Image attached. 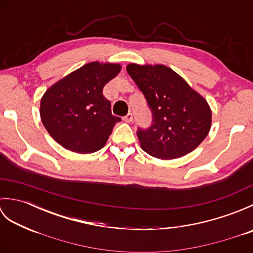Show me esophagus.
Returning <instances> with one entry per match:
<instances>
[{
	"label": "esophagus",
	"instance_id": "34e87169",
	"mask_svg": "<svg viewBox=\"0 0 253 253\" xmlns=\"http://www.w3.org/2000/svg\"><path fill=\"white\" fill-rule=\"evenodd\" d=\"M132 114L131 113H128V114L126 116H124V121L127 122V123H131L132 122Z\"/></svg>",
	"mask_w": 253,
	"mask_h": 253
}]
</instances>
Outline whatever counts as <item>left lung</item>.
<instances>
[{
	"label": "left lung",
	"mask_w": 253,
	"mask_h": 253,
	"mask_svg": "<svg viewBox=\"0 0 253 253\" xmlns=\"http://www.w3.org/2000/svg\"><path fill=\"white\" fill-rule=\"evenodd\" d=\"M126 69L152 112V125L138 128L141 148L162 160L193 151L211 128L212 112L207 100L164 65L129 64Z\"/></svg>",
	"instance_id": "1"
}]
</instances>
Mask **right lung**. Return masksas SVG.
<instances>
[{
  "label": "right lung",
  "instance_id": "right-lung-1",
  "mask_svg": "<svg viewBox=\"0 0 253 253\" xmlns=\"http://www.w3.org/2000/svg\"><path fill=\"white\" fill-rule=\"evenodd\" d=\"M121 72L120 64L92 62L45 91L40 116L45 129L62 147L77 153L102 149L121 117L112 115L104 85Z\"/></svg>",
  "mask_w": 253,
  "mask_h": 253
}]
</instances>
